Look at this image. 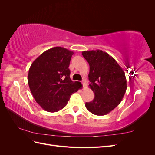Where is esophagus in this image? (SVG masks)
I'll use <instances>...</instances> for the list:
<instances>
[{
	"instance_id": "1",
	"label": "esophagus",
	"mask_w": 155,
	"mask_h": 155,
	"mask_svg": "<svg viewBox=\"0 0 155 155\" xmlns=\"http://www.w3.org/2000/svg\"><path fill=\"white\" fill-rule=\"evenodd\" d=\"M81 83H82L84 87L86 86V81H85V80H83V81H81Z\"/></svg>"
}]
</instances>
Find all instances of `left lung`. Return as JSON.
<instances>
[{"label": "left lung", "mask_w": 155, "mask_h": 155, "mask_svg": "<svg viewBox=\"0 0 155 155\" xmlns=\"http://www.w3.org/2000/svg\"><path fill=\"white\" fill-rule=\"evenodd\" d=\"M89 64V87L94 94V100L86 103L88 111L97 116L109 113L122 100L127 89L125 72L116 61L105 51H83Z\"/></svg>", "instance_id": "obj_1"}]
</instances>
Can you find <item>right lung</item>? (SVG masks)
I'll list each match as a JSON object with an SVG mask.
<instances>
[{
  "label": "right lung",
  "mask_w": 155,
  "mask_h": 155,
  "mask_svg": "<svg viewBox=\"0 0 155 155\" xmlns=\"http://www.w3.org/2000/svg\"><path fill=\"white\" fill-rule=\"evenodd\" d=\"M74 52L60 46L41 54L32 63L28 81L35 100L50 112H58L67 105L70 96L80 88L79 81H72L68 68Z\"/></svg>",
  "instance_id": "right-lung-1"
}]
</instances>
